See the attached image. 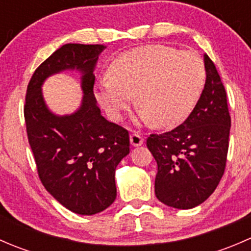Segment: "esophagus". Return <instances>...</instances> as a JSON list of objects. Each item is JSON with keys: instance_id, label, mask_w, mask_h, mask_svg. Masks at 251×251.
Listing matches in <instances>:
<instances>
[{"instance_id": "obj_1", "label": "esophagus", "mask_w": 251, "mask_h": 251, "mask_svg": "<svg viewBox=\"0 0 251 251\" xmlns=\"http://www.w3.org/2000/svg\"><path fill=\"white\" fill-rule=\"evenodd\" d=\"M130 142L133 147H140L143 144L144 140L141 137V135H138L137 132H135L130 136Z\"/></svg>"}]
</instances>
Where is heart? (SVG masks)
<instances>
[{
	"label": "heart",
	"mask_w": 251,
	"mask_h": 251,
	"mask_svg": "<svg viewBox=\"0 0 251 251\" xmlns=\"http://www.w3.org/2000/svg\"><path fill=\"white\" fill-rule=\"evenodd\" d=\"M205 81V68L199 55L178 52L173 47L144 46L119 55L109 76L95 88L100 107L114 120L133 102L142 108L143 123L175 126L183 121L196 105Z\"/></svg>",
	"instance_id": "b5f03b06"
}]
</instances>
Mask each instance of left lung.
Returning a JSON list of instances; mask_svg holds the SVG:
<instances>
[{
    "label": "left lung",
    "mask_w": 251,
    "mask_h": 251,
    "mask_svg": "<svg viewBox=\"0 0 251 251\" xmlns=\"http://www.w3.org/2000/svg\"><path fill=\"white\" fill-rule=\"evenodd\" d=\"M204 90L183 124L151 135L147 147L158 164L155 196L175 209H192L216 189L226 166L231 116L214 62L204 54Z\"/></svg>",
    "instance_id": "left-lung-1"
}]
</instances>
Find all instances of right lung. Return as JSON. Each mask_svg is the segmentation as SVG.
Masks as SVG:
<instances>
[{
  "label": "right lung",
  "mask_w": 251,
  "mask_h": 251,
  "mask_svg": "<svg viewBox=\"0 0 251 251\" xmlns=\"http://www.w3.org/2000/svg\"><path fill=\"white\" fill-rule=\"evenodd\" d=\"M104 48L64 45L35 70L26 90L25 124L40 179L55 201L78 215L113 204L116 166L130 153L128 132L102 116L93 95V72ZM67 70L80 73L84 96L77 111L58 116L47 107L42 85Z\"/></svg>",
  "instance_id": "1"
}]
</instances>
